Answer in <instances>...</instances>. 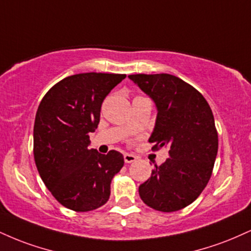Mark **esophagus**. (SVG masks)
<instances>
[{
	"label": "esophagus",
	"mask_w": 251,
	"mask_h": 251,
	"mask_svg": "<svg viewBox=\"0 0 251 251\" xmlns=\"http://www.w3.org/2000/svg\"><path fill=\"white\" fill-rule=\"evenodd\" d=\"M138 158L134 154H129V153H125L124 154V160H125L126 164H131V162H134Z\"/></svg>",
	"instance_id": "1"
}]
</instances>
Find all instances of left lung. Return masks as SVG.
I'll use <instances>...</instances> for the list:
<instances>
[{"label":"left lung","instance_id":"1","mask_svg":"<svg viewBox=\"0 0 251 251\" xmlns=\"http://www.w3.org/2000/svg\"><path fill=\"white\" fill-rule=\"evenodd\" d=\"M129 79L154 101L155 126L149 139L153 150L170 147V158L154 165L139 186L147 206L176 212L195 201L212 176L219 138L214 116L204 97L188 83L168 74L129 75Z\"/></svg>","mask_w":251,"mask_h":251}]
</instances>
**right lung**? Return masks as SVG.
<instances>
[{"mask_svg": "<svg viewBox=\"0 0 251 251\" xmlns=\"http://www.w3.org/2000/svg\"><path fill=\"white\" fill-rule=\"evenodd\" d=\"M126 75L78 74L53 85L39 104L34 125V158L44 185L60 204L90 212L105 204L111 181L124 166L117 151L89 149L105 97Z\"/></svg>", "mask_w": 251, "mask_h": 251, "instance_id": "right-lung-1", "label": "right lung"}]
</instances>
